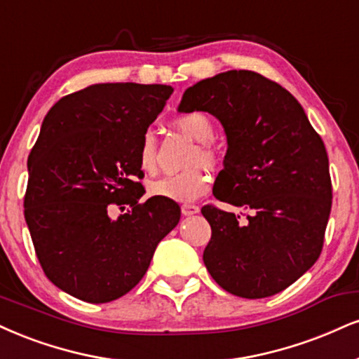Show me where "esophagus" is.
<instances>
[{
	"label": "esophagus",
	"instance_id": "esophagus-1",
	"mask_svg": "<svg viewBox=\"0 0 359 359\" xmlns=\"http://www.w3.org/2000/svg\"><path fill=\"white\" fill-rule=\"evenodd\" d=\"M198 205H194V204H184L182 205V214L184 215H194V214H197L198 212Z\"/></svg>",
	"mask_w": 359,
	"mask_h": 359
}]
</instances>
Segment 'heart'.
I'll list each match as a JSON object with an SVG mask.
<instances>
[{
	"label": "heart",
	"mask_w": 359,
	"mask_h": 359,
	"mask_svg": "<svg viewBox=\"0 0 359 359\" xmlns=\"http://www.w3.org/2000/svg\"><path fill=\"white\" fill-rule=\"evenodd\" d=\"M177 127L180 130L191 135L194 140L201 142V147L192 155V165L197 163H207L212 165L217 161V154L207 142L212 140L214 127L209 116L194 111V114L182 115L177 118ZM138 165L147 174H152L157 167V145H155V137L152 133H147L142 138L140 147H138ZM210 175L207 174L202 167H192L187 170L179 172V174L165 175L162 179L154 180L149 185V194L155 197L168 198L174 202H192L209 191Z\"/></svg>",
	"instance_id": "heart-1"
}]
</instances>
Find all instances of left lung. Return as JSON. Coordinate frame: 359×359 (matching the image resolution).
<instances>
[{"label": "left lung", "mask_w": 359, "mask_h": 359, "mask_svg": "<svg viewBox=\"0 0 359 359\" xmlns=\"http://www.w3.org/2000/svg\"><path fill=\"white\" fill-rule=\"evenodd\" d=\"M180 114L207 111L224 127L227 152L214 184L219 201L252 210L248 221L202 207L212 229L204 264L231 294H278L313 267L331 212V177L321 137L286 88L249 70L189 86Z\"/></svg>", "instance_id": "left-lung-1"}]
</instances>
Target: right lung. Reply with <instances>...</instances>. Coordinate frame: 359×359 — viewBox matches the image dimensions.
<instances>
[{"instance_id":"right-lung-1","label":"right lung","mask_w":359,"mask_h":359,"mask_svg":"<svg viewBox=\"0 0 359 359\" xmlns=\"http://www.w3.org/2000/svg\"><path fill=\"white\" fill-rule=\"evenodd\" d=\"M172 92L95 83L60 98L43 120L28 157L25 219L46 278L76 299L102 304L127 294L180 221L174 201L138 204V147ZM115 205L124 210L116 219Z\"/></svg>"}]
</instances>
